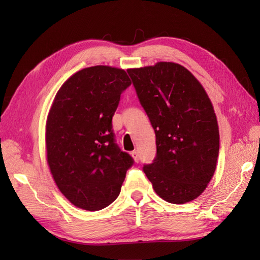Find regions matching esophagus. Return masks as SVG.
<instances>
[{
	"label": "esophagus",
	"mask_w": 260,
	"mask_h": 260,
	"mask_svg": "<svg viewBox=\"0 0 260 260\" xmlns=\"http://www.w3.org/2000/svg\"><path fill=\"white\" fill-rule=\"evenodd\" d=\"M131 155H132V157H133V159H135L137 162L140 160V155H139V152H138V151L131 152Z\"/></svg>",
	"instance_id": "esophagus-1"
}]
</instances>
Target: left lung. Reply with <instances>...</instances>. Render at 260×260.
<instances>
[{
    "instance_id": "8db88e82",
    "label": "left lung",
    "mask_w": 260,
    "mask_h": 260,
    "mask_svg": "<svg viewBox=\"0 0 260 260\" xmlns=\"http://www.w3.org/2000/svg\"><path fill=\"white\" fill-rule=\"evenodd\" d=\"M156 136V157L143 171L157 195L172 204L200 196L216 170L219 128L199 80L176 62L127 70Z\"/></svg>"
}]
</instances>
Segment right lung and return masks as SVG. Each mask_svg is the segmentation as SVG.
<instances>
[{"label":"right lung","instance_id":"obj_1","mask_svg":"<svg viewBox=\"0 0 260 260\" xmlns=\"http://www.w3.org/2000/svg\"><path fill=\"white\" fill-rule=\"evenodd\" d=\"M131 84L123 69L93 66L60 86L46 120L48 164L75 206L95 211L118 198L132 157L115 142L112 119Z\"/></svg>","mask_w":260,"mask_h":260}]
</instances>
